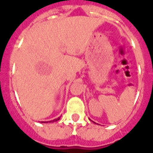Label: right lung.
Here are the masks:
<instances>
[{
  "label": "right lung",
  "mask_w": 153,
  "mask_h": 153,
  "mask_svg": "<svg viewBox=\"0 0 153 153\" xmlns=\"http://www.w3.org/2000/svg\"><path fill=\"white\" fill-rule=\"evenodd\" d=\"M58 120H60V117H58V118L56 119H54L53 121H51V123H52V122H56V121H58ZM51 122H49V123H51ZM42 123H46V122H42ZM47 123H48V122H47Z\"/></svg>",
  "instance_id": "add662e5"
}]
</instances>
